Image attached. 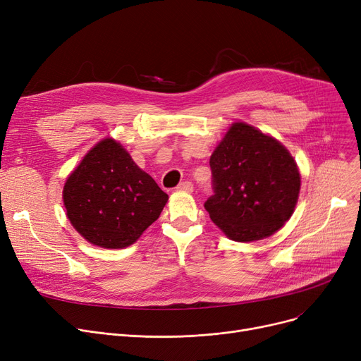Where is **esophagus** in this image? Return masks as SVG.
Returning <instances> with one entry per match:
<instances>
[{
    "label": "esophagus",
    "instance_id": "1",
    "mask_svg": "<svg viewBox=\"0 0 361 361\" xmlns=\"http://www.w3.org/2000/svg\"><path fill=\"white\" fill-rule=\"evenodd\" d=\"M177 190H180V192H193V184L190 183V181H184V183H181V184H178V187H177Z\"/></svg>",
    "mask_w": 361,
    "mask_h": 361
}]
</instances>
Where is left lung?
<instances>
[{"mask_svg":"<svg viewBox=\"0 0 361 361\" xmlns=\"http://www.w3.org/2000/svg\"><path fill=\"white\" fill-rule=\"evenodd\" d=\"M214 195L204 202L211 219L234 241L267 238L286 224L300 193V173L276 139L234 123L209 161Z\"/></svg>","mask_w":361,"mask_h":361,"instance_id":"1","label":"left lung"}]
</instances>
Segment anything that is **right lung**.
I'll return each instance as SVG.
<instances>
[{
    "mask_svg": "<svg viewBox=\"0 0 361 361\" xmlns=\"http://www.w3.org/2000/svg\"><path fill=\"white\" fill-rule=\"evenodd\" d=\"M63 200L71 225L89 243L124 249L159 218L168 195L108 137L68 176Z\"/></svg>",
    "mask_w": 361,
    "mask_h": 361,
    "instance_id": "1",
    "label": "right lung"
}]
</instances>
